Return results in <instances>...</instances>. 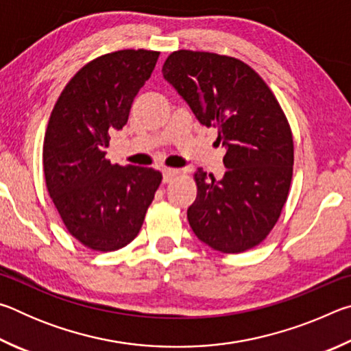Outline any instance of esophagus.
<instances>
[{
  "label": "esophagus",
  "instance_id": "1",
  "mask_svg": "<svg viewBox=\"0 0 351 351\" xmlns=\"http://www.w3.org/2000/svg\"><path fill=\"white\" fill-rule=\"evenodd\" d=\"M178 173H180V171H178L176 169H164V170H162L164 182H170Z\"/></svg>",
  "mask_w": 351,
  "mask_h": 351
}]
</instances>
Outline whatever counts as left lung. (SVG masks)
Listing matches in <instances>:
<instances>
[{"instance_id":"left-lung-1","label":"left lung","mask_w":351,"mask_h":351,"mask_svg":"<svg viewBox=\"0 0 351 351\" xmlns=\"http://www.w3.org/2000/svg\"><path fill=\"white\" fill-rule=\"evenodd\" d=\"M162 75L226 148L223 180L195 173L190 228L224 254L260 245L287 203L294 164L293 134L274 94L246 63L212 52H171Z\"/></svg>"}]
</instances>
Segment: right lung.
<instances>
[{
	"mask_svg": "<svg viewBox=\"0 0 351 351\" xmlns=\"http://www.w3.org/2000/svg\"><path fill=\"white\" fill-rule=\"evenodd\" d=\"M159 52L123 49L94 58L64 86L43 144L46 187L68 232L108 252L136 239L161 171L105 158L110 133L128 121L136 94L150 79Z\"/></svg>",
	"mask_w": 351,
	"mask_h": 351,
	"instance_id": "1",
	"label": "right lung"
}]
</instances>
